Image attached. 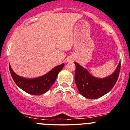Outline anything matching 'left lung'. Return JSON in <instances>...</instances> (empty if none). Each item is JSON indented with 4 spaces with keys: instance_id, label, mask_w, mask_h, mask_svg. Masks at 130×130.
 <instances>
[{
    "instance_id": "1",
    "label": "left lung",
    "mask_w": 130,
    "mask_h": 130,
    "mask_svg": "<svg viewBox=\"0 0 130 130\" xmlns=\"http://www.w3.org/2000/svg\"><path fill=\"white\" fill-rule=\"evenodd\" d=\"M74 64L76 66L74 75L76 85L79 93L88 99H97L110 92L118 80L120 70V62L117 69L111 75L99 78L92 76L78 63Z\"/></svg>"
}]
</instances>
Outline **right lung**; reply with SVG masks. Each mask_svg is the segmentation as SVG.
Returning a JSON list of instances; mask_svg holds the SVG:
<instances>
[{"mask_svg":"<svg viewBox=\"0 0 130 130\" xmlns=\"http://www.w3.org/2000/svg\"><path fill=\"white\" fill-rule=\"evenodd\" d=\"M65 64L62 63L55 67L48 73L42 76L34 78H27L15 74L9 64L11 76L18 86L28 93L38 95L48 92L56 81L58 73L63 68Z\"/></svg>","mask_w":130,"mask_h":130,"instance_id":"right-lung-1","label":"right lung"}]
</instances>
